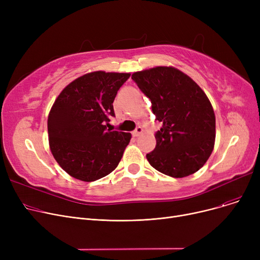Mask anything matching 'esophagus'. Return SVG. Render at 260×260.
Masks as SVG:
<instances>
[{
	"label": "esophagus",
	"mask_w": 260,
	"mask_h": 260,
	"mask_svg": "<svg viewBox=\"0 0 260 260\" xmlns=\"http://www.w3.org/2000/svg\"><path fill=\"white\" fill-rule=\"evenodd\" d=\"M143 132V129H142V127H140V126H138L137 128H136L132 134H133V136L134 137H138V136L141 134Z\"/></svg>",
	"instance_id": "34e87169"
}]
</instances>
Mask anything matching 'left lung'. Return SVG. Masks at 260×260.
<instances>
[{
  "label": "left lung",
  "mask_w": 260,
  "mask_h": 260,
  "mask_svg": "<svg viewBox=\"0 0 260 260\" xmlns=\"http://www.w3.org/2000/svg\"><path fill=\"white\" fill-rule=\"evenodd\" d=\"M132 79L151 100L156 120V147L146 158L158 172L182 178L199 171L215 143V114L197 83L174 67L137 72Z\"/></svg>",
  "instance_id": "1"
}]
</instances>
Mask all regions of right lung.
I'll return each mask as SVG.
<instances>
[{
  "label": "right lung",
  "mask_w": 260,
  "mask_h": 260,
  "mask_svg": "<svg viewBox=\"0 0 260 260\" xmlns=\"http://www.w3.org/2000/svg\"><path fill=\"white\" fill-rule=\"evenodd\" d=\"M129 74L93 72L68 84L48 116L50 151L60 167L82 181L111 174L129 143V133L106 129L114 100Z\"/></svg>",
  "instance_id": "right-lung-1"
}]
</instances>
